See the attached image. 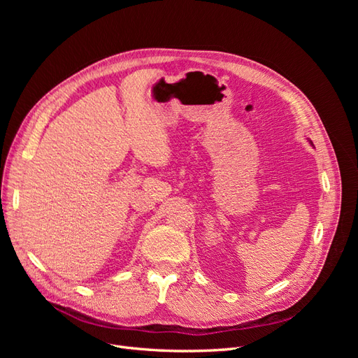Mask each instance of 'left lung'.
<instances>
[{"label": "left lung", "mask_w": 358, "mask_h": 358, "mask_svg": "<svg viewBox=\"0 0 358 358\" xmlns=\"http://www.w3.org/2000/svg\"><path fill=\"white\" fill-rule=\"evenodd\" d=\"M308 142H309V145H312V146H313V143L310 142V140H309V138H308Z\"/></svg>", "instance_id": "left-lung-1"}]
</instances>
